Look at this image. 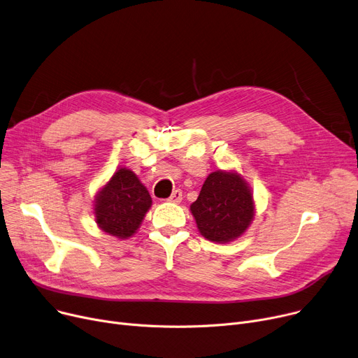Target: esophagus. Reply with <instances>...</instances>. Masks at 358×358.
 I'll return each instance as SVG.
<instances>
[{"label": "esophagus", "instance_id": "esophagus-1", "mask_svg": "<svg viewBox=\"0 0 358 358\" xmlns=\"http://www.w3.org/2000/svg\"><path fill=\"white\" fill-rule=\"evenodd\" d=\"M181 200H182V192H181V189H174L173 194L170 196V199L166 200V201H170V203H180Z\"/></svg>", "mask_w": 358, "mask_h": 358}]
</instances>
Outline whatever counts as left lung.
I'll list each match as a JSON object with an SVG mask.
<instances>
[{
    "label": "left lung",
    "mask_w": 358,
    "mask_h": 358,
    "mask_svg": "<svg viewBox=\"0 0 358 358\" xmlns=\"http://www.w3.org/2000/svg\"><path fill=\"white\" fill-rule=\"evenodd\" d=\"M206 239L217 243L234 241L245 233L253 216V196L237 173H211L189 207Z\"/></svg>",
    "instance_id": "8db88e82"
}]
</instances>
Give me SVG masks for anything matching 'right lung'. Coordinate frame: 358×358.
I'll return each mask as SVG.
<instances>
[{"label": "right lung", "instance_id": "1", "mask_svg": "<svg viewBox=\"0 0 358 358\" xmlns=\"http://www.w3.org/2000/svg\"><path fill=\"white\" fill-rule=\"evenodd\" d=\"M152 200L148 189L127 169L117 170L94 201L98 226L119 239L131 237L139 227Z\"/></svg>", "mask_w": 358, "mask_h": 358}]
</instances>
